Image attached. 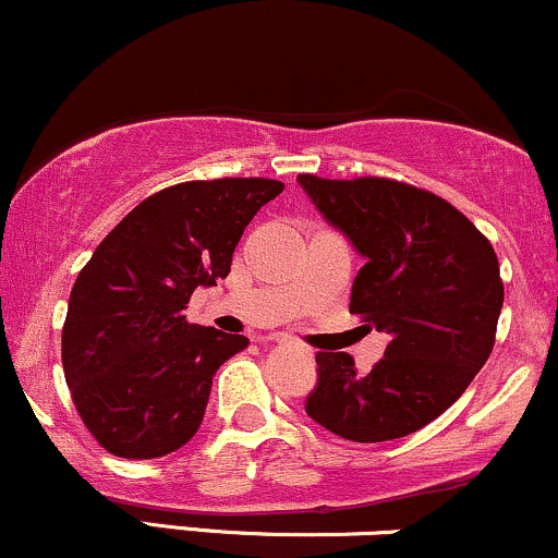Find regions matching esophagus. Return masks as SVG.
I'll return each mask as SVG.
<instances>
[{
    "label": "esophagus",
    "instance_id": "1",
    "mask_svg": "<svg viewBox=\"0 0 558 558\" xmlns=\"http://www.w3.org/2000/svg\"><path fill=\"white\" fill-rule=\"evenodd\" d=\"M275 341H278V343H286V338H280V336H275Z\"/></svg>",
    "mask_w": 558,
    "mask_h": 558
}]
</instances>
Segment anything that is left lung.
I'll use <instances>...</instances> for the list:
<instances>
[{"instance_id": "1", "label": "left lung", "mask_w": 558, "mask_h": 558, "mask_svg": "<svg viewBox=\"0 0 558 558\" xmlns=\"http://www.w3.org/2000/svg\"><path fill=\"white\" fill-rule=\"evenodd\" d=\"M296 181L364 257L351 315L390 338L367 375L343 351H319L306 414L356 444L403 438L440 417L488 362L504 306L496 252L430 191L388 178Z\"/></svg>"}]
</instances>
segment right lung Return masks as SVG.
Returning <instances> with one entry per match:
<instances>
[{"label": "right lung", "mask_w": 558, "mask_h": 558, "mask_svg": "<svg viewBox=\"0 0 558 558\" xmlns=\"http://www.w3.org/2000/svg\"><path fill=\"white\" fill-rule=\"evenodd\" d=\"M283 191L267 178L178 183L110 230L68 301L62 367L83 425L123 459L194 438L213 377L246 336L185 323L198 286L228 278L252 217Z\"/></svg>", "instance_id": "1"}]
</instances>
